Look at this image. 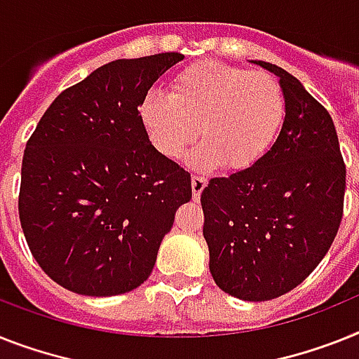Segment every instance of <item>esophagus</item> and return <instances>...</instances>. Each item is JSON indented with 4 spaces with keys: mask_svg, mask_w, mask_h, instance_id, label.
Masks as SVG:
<instances>
[{
    "mask_svg": "<svg viewBox=\"0 0 359 359\" xmlns=\"http://www.w3.org/2000/svg\"><path fill=\"white\" fill-rule=\"evenodd\" d=\"M208 179L206 177H201V175H194L191 177V191H194V201H198L201 198V194H203V189L206 188Z\"/></svg>",
    "mask_w": 359,
    "mask_h": 359,
    "instance_id": "1",
    "label": "esophagus"
}]
</instances>
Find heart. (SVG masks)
Masks as SVG:
<instances>
[{
	"label": "heart",
	"mask_w": 359,
	"mask_h": 359,
	"mask_svg": "<svg viewBox=\"0 0 359 359\" xmlns=\"http://www.w3.org/2000/svg\"><path fill=\"white\" fill-rule=\"evenodd\" d=\"M285 113L276 76L219 60L191 63L171 78L168 96L149 93L138 107L144 131L161 155L180 158L201 133L204 142L191 164L198 170L224 164L228 171L248 170L266 155Z\"/></svg>",
	"instance_id": "b5f03b06"
}]
</instances>
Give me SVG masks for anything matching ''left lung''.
I'll list each match as a JSON object with an SVG mask.
<instances>
[{"mask_svg": "<svg viewBox=\"0 0 359 359\" xmlns=\"http://www.w3.org/2000/svg\"><path fill=\"white\" fill-rule=\"evenodd\" d=\"M281 133L255 165L215 177L201 194L203 236L217 287L268 301L305 281L332 245L343 217L345 162L328 111L285 69Z\"/></svg>", "mask_w": 359, "mask_h": 359, "instance_id": "left-lung-1", "label": "left lung"}]
</instances>
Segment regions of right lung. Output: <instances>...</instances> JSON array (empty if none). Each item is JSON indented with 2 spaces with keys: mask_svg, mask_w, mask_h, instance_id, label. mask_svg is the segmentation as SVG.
I'll use <instances>...</instances> for the list:
<instances>
[{
  "mask_svg": "<svg viewBox=\"0 0 359 359\" xmlns=\"http://www.w3.org/2000/svg\"><path fill=\"white\" fill-rule=\"evenodd\" d=\"M180 53L114 60L56 96L27 142L20 221L47 276L82 296L146 281L191 198V177L151 146L138 107Z\"/></svg>",
  "mask_w": 359,
  "mask_h": 359,
  "instance_id": "add662e5",
  "label": "right lung"
}]
</instances>
